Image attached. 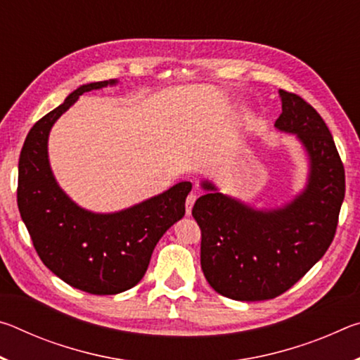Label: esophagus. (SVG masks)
Instances as JSON below:
<instances>
[{"mask_svg":"<svg viewBox=\"0 0 360 360\" xmlns=\"http://www.w3.org/2000/svg\"><path fill=\"white\" fill-rule=\"evenodd\" d=\"M195 200H197V195H195V193H188V197H187V200H186V212H187V216L192 214V208H193Z\"/></svg>","mask_w":360,"mask_h":360,"instance_id":"esophagus-1","label":"esophagus"}]
</instances>
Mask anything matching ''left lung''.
Segmentation results:
<instances>
[{
  "instance_id": "8db88e82",
  "label": "left lung",
  "mask_w": 360,
  "mask_h": 360,
  "mask_svg": "<svg viewBox=\"0 0 360 360\" xmlns=\"http://www.w3.org/2000/svg\"><path fill=\"white\" fill-rule=\"evenodd\" d=\"M276 130L308 158L307 184L290 202L255 208L202 181L192 216L202 229V270L217 294L257 302L290 289L330 246L345 198V168L326 122L295 94L279 90Z\"/></svg>"
}]
</instances>
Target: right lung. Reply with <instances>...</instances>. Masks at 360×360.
Returning a JSON list of instances; mask_svg holds the SVG:
<instances>
[{
    "mask_svg": "<svg viewBox=\"0 0 360 360\" xmlns=\"http://www.w3.org/2000/svg\"><path fill=\"white\" fill-rule=\"evenodd\" d=\"M117 82L109 79L77 87L36 122L19 158L17 205L36 252L53 275L95 295L120 294L141 281L158 240L184 217L192 191V182L182 181L130 208L94 212L58 186L47 149L53 124L82 94Z\"/></svg>",
    "mask_w": 360,
    "mask_h": 360,
    "instance_id": "right-lung-1",
    "label": "right lung"
}]
</instances>
